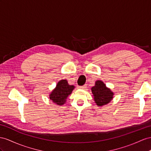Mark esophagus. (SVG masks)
I'll return each instance as SVG.
<instances>
[{
    "label": "esophagus",
    "instance_id": "34e87169",
    "mask_svg": "<svg viewBox=\"0 0 151 151\" xmlns=\"http://www.w3.org/2000/svg\"><path fill=\"white\" fill-rule=\"evenodd\" d=\"M86 87H87V85L86 84H85V85H83V86L80 87V88H82V89H84V88H86Z\"/></svg>",
    "mask_w": 151,
    "mask_h": 151
}]
</instances>
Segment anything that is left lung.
<instances>
[{
	"label": "left lung",
	"instance_id": "left-lung-1",
	"mask_svg": "<svg viewBox=\"0 0 151 151\" xmlns=\"http://www.w3.org/2000/svg\"><path fill=\"white\" fill-rule=\"evenodd\" d=\"M91 91L94 97L95 103L99 106L106 105L113 98L114 93L110 88L106 87L102 81H96L95 86L92 87Z\"/></svg>",
	"mask_w": 151,
	"mask_h": 151
}]
</instances>
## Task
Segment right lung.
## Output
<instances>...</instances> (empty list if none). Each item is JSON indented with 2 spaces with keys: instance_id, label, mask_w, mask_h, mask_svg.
I'll list each match as a JSON object with an SVG mask.
<instances>
[{
  "instance_id": "right-lung-1",
  "label": "right lung",
  "mask_w": 151,
  "mask_h": 151,
  "mask_svg": "<svg viewBox=\"0 0 151 151\" xmlns=\"http://www.w3.org/2000/svg\"><path fill=\"white\" fill-rule=\"evenodd\" d=\"M75 87L69 85L67 80H62L57 83V86L50 94V99L58 105H63L65 103L68 96L71 94Z\"/></svg>"
}]
</instances>
